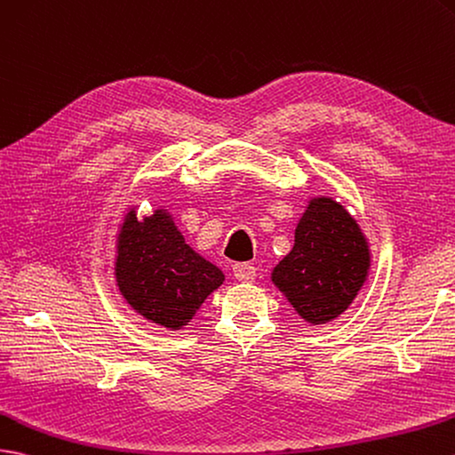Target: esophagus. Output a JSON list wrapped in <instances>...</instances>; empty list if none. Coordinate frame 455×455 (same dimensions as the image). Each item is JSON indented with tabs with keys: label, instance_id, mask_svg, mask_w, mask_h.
I'll list each match as a JSON object with an SVG mask.
<instances>
[{
	"label": "esophagus",
	"instance_id": "esophagus-1",
	"mask_svg": "<svg viewBox=\"0 0 455 455\" xmlns=\"http://www.w3.org/2000/svg\"><path fill=\"white\" fill-rule=\"evenodd\" d=\"M232 271H235V277L242 283H251L256 279V267H253L251 263H236Z\"/></svg>",
	"mask_w": 455,
	"mask_h": 455
}]
</instances>
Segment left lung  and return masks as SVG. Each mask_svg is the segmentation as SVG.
Returning <instances> with one entry per match:
<instances>
[{
	"instance_id": "8db88e82",
	"label": "left lung",
	"mask_w": 455,
	"mask_h": 455,
	"mask_svg": "<svg viewBox=\"0 0 455 455\" xmlns=\"http://www.w3.org/2000/svg\"><path fill=\"white\" fill-rule=\"evenodd\" d=\"M371 271L364 232L333 197H312L294 230V246L271 281L304 322L327 323L353 304Z\"/></svg>"
}]
</instances>
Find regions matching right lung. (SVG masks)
I'll use <instances>...</instances> for the list:
<instances>
[{"mask_svg": "<svg viewBox=\"0 0 455 455\" xmlns=\"http://www.w3.org/2000/svg\"><path fill=\"white\" fill-rule=\"evenodd\" d=\"M116 238L120 294L145 320L166 330L186 327L225 281L223 271L186 244L164 207L143 219L130 207Z\"/></svg>", "mask_w": 455, "mask_h": 455, "instance_id": "1", "label": "right lung"}]
</instances>
